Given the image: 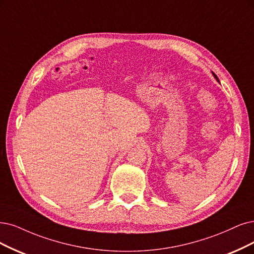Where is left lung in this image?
I'll use <instances>...</instances> for the list:
<instances>
[{"mask_svg": "<svg viewBox=\"0 0 254 254\" xmlns=\"http://www.w3.org/2000/svg\"><path fill=\"white\" fill-rule=\"evenodd\" d=\"M212 73V75H213V77L215 78V79H217V81H219L220 82V80H219V78H218V76H217V75H215L213 72H211Z\"/></svg>", "mask_w": 254, "mask_h": 254, "instance_id": "obj_1", "label": "left lung"}]
</instances>
